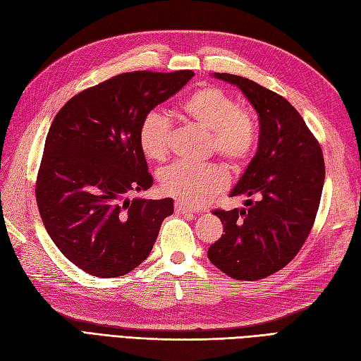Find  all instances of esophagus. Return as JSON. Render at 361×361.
Instances as JSON below:
<instances>
[{
  "instance_id": "34e87169",
  "label": "esophagus",
  "mask_w": 361,
  "mask_h": 361,
  "mask_svg": "<svg viewBox=\"0 0 361 361\" xmlns=\"http://www.w3.org/2000/svg\"><path fill=\"white\" fill-rule=\"evenodd\" d=\"M175 210H177L178 215H188V216L195 215V210H192L190 207H186L183 202H175Z\"/></svg>"
}]
</instances>
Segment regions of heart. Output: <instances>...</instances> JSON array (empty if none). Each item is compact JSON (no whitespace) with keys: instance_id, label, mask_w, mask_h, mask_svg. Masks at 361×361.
Returning <instances> with one entry per match:
<instances>
[{"instance_id":"b5f03b06","label":"heart","mask_w":361,"mask_h":361,"mask_svg":"<svg viewBox=\"0 0 361 361\" xmlns=\"http://www.w3.org/2000/svg\"><path fill=\"white\" fill-rule=\"evenodd\" d=\"M181 113L188 123L209 133V151L233 168L250 159L257 142V122L250 109L216 87H206L183 102ZM138 142L143 154L154 161H166L171 155L172 125L159 111L147 113L140 128ZM227 175L216 164L175 163L160 175L161 189L184 206H206L227 188Z\"/></svg>"}]
</instances>
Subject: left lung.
I'll list each match as a JSON object with an SVG mask.
<instances>
[{"mask_svg":"<svg viewBox=\"0 0 361 361\" xmlns=\"http://www.w3.org/2000/svg\"><path fill=\"white\" fill-rule=\"evenodd\" d=\"M259 116V145L230 197L245 195V209L215 210L224 235L207 250L210 262L238 281H257L293 261L316 219L325 161L319 142L288 100L228 73Z\"/></svg>","mask_w":361,"mask_h":361,"instance_id":"left-lung-1","label":"left lung"}]
</instances>
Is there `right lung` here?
<instances>
[{
    "instance_id": "add662e5",
    "label": "right lung",
    "mask_w": 361,
    "mask_h": 361,
    "mask_svg": "<svg viewBox=\"0 0 361 361\" xmlns=\"http://www.w3.org/2000/svg\"><path fill=\"white\" fill-rule=\"evenodd\" d=\"M193 71H131L71 97L54 117L36 178L51 241L80 270L117 277L149 256L172 198L129 200L152 186L138 142L143 117Z\"/></svg>"
}]
</instances>
